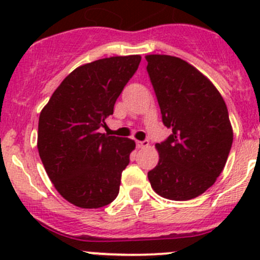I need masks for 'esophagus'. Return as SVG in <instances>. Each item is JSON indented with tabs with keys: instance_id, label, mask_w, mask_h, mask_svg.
<instances>
[{
	"instance_id": "obj_1",
	"label": "esophagus",
	"mask_w": 260,
	"mask_h": 260,
	"mask_svg": "<svg viewBox=\"0 0 260 260\" xmlns=\"http://www.w3.org/2000/svg\"><path fill=\"white\" fill-rule=\"evenodd\" d=\"M137 147L138 148H146V147H148V145H149V142L148 141H137Z\"/></svg>"
}]
</instances>
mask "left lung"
Instances as JSON below:
<instances>
[{
  "mask_svg": "<svg viewBox=\"0 0 260 260\" xmlns=\"http://www.w3.org/2000/svg\"><path fill=\"white\" fill-rule=\"evenodd\" d=\"M146 60L162 122L172 131L156 143L159 161L148 180L162 198L191 200L214 185L226 164L233 145L226 104L185 60L170 55H147Z\"/></svg>",
  "mask_w": 260,
  "mask_h": 260,
  "instance_id": "obj_1",
  "label": "left lung"
}]
</instances>
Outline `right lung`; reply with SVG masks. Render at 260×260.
Instances as JSON below:
<instances>
[{
    "label": "right lung",
    "instance_id": "obj_1",
    "mask_svg": "<svg viewBox=\"0 0 260 260\" xmlns=\"http://www.w3.org/2000/svg\"><path fill=\"white\" fill-rule=\"evenodd\" d=\"M141 62L140 55L112 56L73 70L39 118L38 149L49 179L73 205L98 209L119 192L135 141L99 132Z\"/></svg>",
    "mask_w": 260,
    "mask_h": 260
}]
</instances>
